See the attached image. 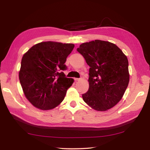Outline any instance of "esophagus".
Masks as SVG:
<instances>
[{"label": "esophagus", "instance_id": "obj_1", "mask_svg": "<svg viewBox=\"0 0 150 150\" xmlns=\"http://www.w3.org/2000/svg\"><path fill=\"white\" fill-rule=\"evenodd\" d=\"M81 79H82V77H81V78H75L74 80H75V81H79L81 80Z\"/></svg>", "mask_w": 150, "mask_h": 150}]
</instances>
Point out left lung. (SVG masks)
<instances>
[{"label":"left lung","instance_id":"left-lung-1","mask_svg":"<svg viewBox=\"0 0 150 150\" xmlns=\"http://www.w3.org/2000/svg\"><path fill=\"white\" fill-rule=\"evenodd\" d=\"M77 52L89 69V90L82 94L91 108L107 111L119 103L129 81L128 60L119 47L108 41L95 40L81 44Z\"/></svg>","mask_w":150,"mask_h":150}]
</instances>
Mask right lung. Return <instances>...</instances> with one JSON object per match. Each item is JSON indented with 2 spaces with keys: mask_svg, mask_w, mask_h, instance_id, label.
<instances>
[{
  "mask_svg": "<svg viewBox=\"0 0 150 150\" xmlns=\"http://www.w3.org/2000/svg\"><path fill=\"white\" fill-rule=\"evenodd\" d=\"M75 45L42 42L32 46L22 57L19 80L25 96L42 110H52L62 103L67 90L73 83L62 71L66 58Z\"/></svg>",
  "mask_w": 150,
  "mask_h": 150,
  "instance_id": "right-lung-1",
  "label": "right lung"
}]
</instances>
